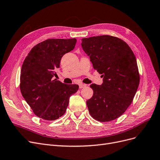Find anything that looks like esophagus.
<instances>
[{
  "instance_id": "1",
  "label": "esophagus",
  "mask_w": 160,
  "mask_h": 160,
  "mask_svg": "<svg viewBox=\"0 0 160 160\" xmlns=\"http://www.w3.org/2000/svg\"><path fill=\"white\" fill-rule=\"evenodd\" d=\"M87 85L86 84H79V88H83L84 87H86Z\"/></svg>"
}]
</instances>
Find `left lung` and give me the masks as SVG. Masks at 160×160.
<instances>
[{"mask_svg": "<svg viewBox=\"0 0 160 160\" xmlns=\"http://www.w3.org/2000/svg\"><path fill=\"white\" fill-rule=\"evenodd\" d=\"M81 45L103 78L102 85H90L93 94L86 102L88 110L98 121L115 120L131 104L138 88L137 59L126 42L111 35L83 38Z\"/></svg>", "mask_w": 160, "mask_h": 160, "instance_id": "1", "label": "left lung"}]
</instances>
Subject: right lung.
Returning <instances> with one entry per match:
<instances>
[{
	"mask_svg": "<svg viewBox=\"0 0 160 160\" xmlns=\"http://www.w3.org/2000/svg\"><path fill=\"white\" fill-rule=\"evenodd\" d=\"M76 39H49L35 45L23 62L20 88L35 115L46 121L62 116L76 84H65L55 79L62 56L74 49Z\"/></svg>",
	"mask_w": 160,
	"mask_h": 160,
	"instance_id": "obj_1",
	"label": "right lung"
}]
</instances>
